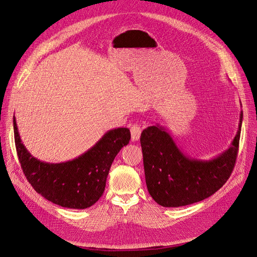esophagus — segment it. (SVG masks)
I'll return each instance as SVG.
<instances>
[{
	"label": "esophagus",
	"instance_id": "esophagus-1",
	"mask_svg": "<svg viewBox=\"0 0 257 257\" xmlns=\"http://www.w3.org/2000/svg\"><path fill=\"white\" fill-rule=\"evenodd\" d=\"M130 132H131V141L132 142H136L140 139L141 134H142V128L138 123H135V125H132L130 128Z\"/></svg>",
	"mask_w": 257,
	"mask_h": 257
}]
</instances>
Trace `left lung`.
<instances>
[{"label":"left lung","mask_w":257,"mask_h":257,"mask_svg":"<svg viewBox=\"0 0 257 257\" xmlns=\"http://www.w3.org/2000/svg\"><path fill=\"white\" fill-rule=\"evenodd\" d=\"M242 122L231 146L212 160H198L183 154L166 129L149 126L141 135L147 189L165 207H179L204 200L221 188L236 162Z\"/></svg>","instance_id":"left-lung-1"}]
</instances>
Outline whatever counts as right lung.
<instances>
[{
	"label": "right lung",
	"mask_w": 257,
	"mask_h": 257,
	"mask_svg": "<svg viewBox=\"0 0 257 257\" xmlns=\"http://www.w3.org/2000/svg\"><path fill=\"white\" fill-rule=\"evenodd\" d=\"M15 142L23 173L35 191L63 207L82 210L102 196L114 158L128 145L130 130L116 128L78 158L62 163H46L33 157L22 143L14 116Z\"/></svg>",
	"instance_id": "1"
}]
</instances>
